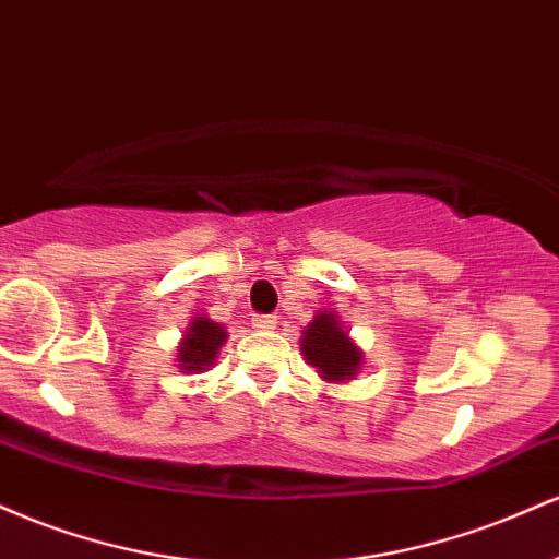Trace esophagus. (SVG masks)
Instances as JSON below:
<instances>
[{
	"mask_svg": "<svg viewBox=\"0 0 559 559\" xmlns=\"http://www.w3.org/2000/svg\"><path fill=\"white\" fill-rule=\"evenodd\" d=\"M275 323H278V318H275V316H258L252 320V325L258 331H273Z\"/></svg>",
	"mask_w": 559,
	"mask_h": 559,
	"instance_id": "34e87169",
	"label": "esophagus"
}]
</instances>
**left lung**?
Returning <instances> with one entry per match:
<instances>
[{"label":"left lung","instance_id":"1","mask_svg":"<svg viewBox=\"0 0 559 559\" xmlns=\"http://www.w3.org/2000/svg\"><path fill=\"white\" fill-rule=\"evenodd\" d=\"M301 333H305L299 342L301 355L312 368H318L320 378L329 383H344L360 373L362 349L352 342L342 320L333 312L320 310Z\"/></svg>","mask_w":559,"mask_h":559}]
</instances>
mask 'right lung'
<instances>
[{
	"instance_id": "add662e5",
	"label": "right lung",
	"mask_w": 559,
	"mask_h": 559,
	"mask_svg": "<svg viewBox=\"0 0 559 559\" xmlns=\"http://www.w3.org/2000/svg\"><path fill=\"white\" fill-rule=\"evenodd\" d=\"M226 329L215 320L199 316L189 323L183 333V342L178 346V368L183 373H202V370L213 368L217 352L226 344Z\"/></svg>"
}]
</instances>
